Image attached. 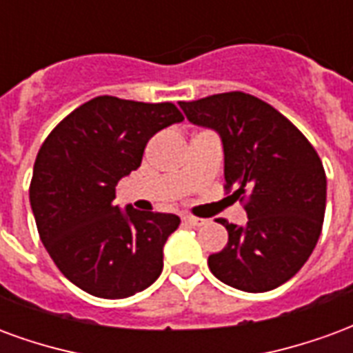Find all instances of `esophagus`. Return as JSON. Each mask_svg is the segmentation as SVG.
Instances as JSON below:
<instances>
[{"label":"esophagus","mask_w":353,"mask_h":353,"mask_svg":"<svg viewBox=\"0 0 353 353\" xmlns=\"http://www.w3.org/2000/svg\"><path fill=\"white\" fill-rule=\"evenodd\" d=\"M183 219L185 225H191V227H200V225H204V219H200V217H194V215H183L181 217Z\"/></svg>","instance_id":"esophagus-1"}]
</instances>
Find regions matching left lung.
Returning a JSON list of instances; mask_svg holds the SVG:
<instances>
[{"instance_id":"left-lung-1","label":"left lung","mask_w":353,"mask_h":353,"mask_svg":"<svg viewBox=\"0 0 353 353\" xmlns=\"http://www.w3.org/2000/svg\"><path fill=\"white\" fill-rule=\"evenodd\" d=\"M185 117L212 128L225 151V191L244 202L248 221L219 219L229 242L208 257L217 280L263 293L295 276L318 244L327 179L304 134L270 103L245 92L179 101Z\"/></svg>"}]
</instances>
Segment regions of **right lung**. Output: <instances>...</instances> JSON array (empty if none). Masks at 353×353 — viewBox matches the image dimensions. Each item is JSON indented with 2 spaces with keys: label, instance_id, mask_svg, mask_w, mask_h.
<instances>
[{
  "label": "right lung",
  "instance_id": "1",
  "mask_svg": "<svg viewBox=\"0 0 353 353\" xmlns=\"http://www.w3.org/2000/svg\"><path fill=\"white\" fill-rule=\"evenodd\" d=\"M183 115L172 101L98 96L43 141L30 183L37 232L58 270L100 299H126L162 272L179 217L115 206L117 183L138 170L149 139Z\"/></svg>",
  "mask_w": 353,
  "mask_h": 353
}]
</instances>
